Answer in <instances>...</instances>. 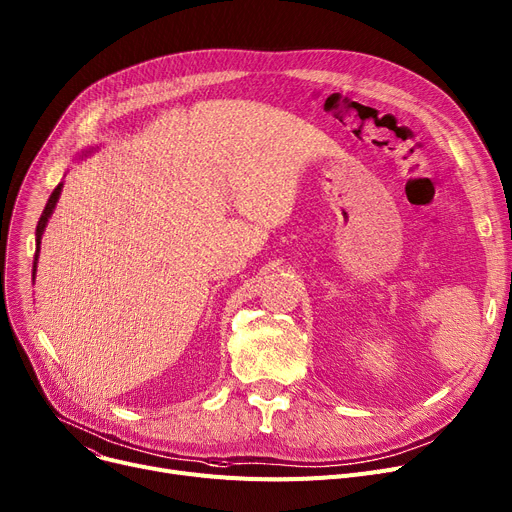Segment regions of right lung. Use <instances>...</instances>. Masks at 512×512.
Here are the masks:
<instances>
[{"mask_svg":"<svg viewBox=\"0 0 512 512\" xmlns=\"http://www.w3.org/2000/svg\"><path fill=\"white\" fill-rule=\"evenodd\" d=\"M59 195H61V185H57V187L53 189V193H51V197H49V201H47V206H45V210H43V214H41V220H39V224H37V253H34V263H32V280H34V271H37L39 251H41V236H43V230H45V226H47V222H49V218H51V214H53V210H55V206H57Z\"/></svg>","mask_w":512,"mask_h":512,"instance_id":"right-lung-1","label":"right lung"}]
</instances>
